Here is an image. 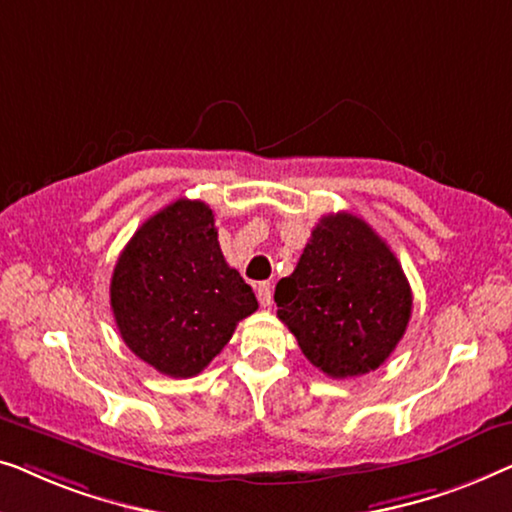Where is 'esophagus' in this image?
I'll return each mask as SVG.
<instances>
[{
  "label": "esophagus",
  "mask_w": 512,
  "mask_h": 512,
  "mask_svg": "<svg viewBox=\"0 0 512 512\" xmlns=\"http://www.w3.org/2000/svg\"><path fill=\"white\" fill-rule=\"evenodd\" d=\"M257 299H259V304H262L264 308L271 306V301H273V285L271 283H259L257 285Z\"/></svg>",
  "instance_id": "34e87169"
}]
</instances>
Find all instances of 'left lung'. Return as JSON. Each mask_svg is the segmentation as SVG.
Masks as SVG:
<instances>
[{
  "label": "left lung",
  "mask_w": 512,
  "mask_h": 512,
  "mask_svg": "<svg viewBox=\"0 0 512 512\" xmlns=\"http://www.w3.org/2000/svg\"><path fill=\"white\" fill-rule=\"evenodd\" d=\"M273 299L308 362L329 378L376 371L406 334L413 308L397 255L345 211L318 222Z\"/></svg>",
  "instance_id": "left-lung-1"
}]
</instances>
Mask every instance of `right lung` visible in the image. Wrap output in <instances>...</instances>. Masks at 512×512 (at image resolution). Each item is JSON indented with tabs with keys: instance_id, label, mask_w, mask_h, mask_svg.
<instances>
[{
	"instance_id": "1",
	"label": "right lung",
	"mask_w": 512,
	"mask_h": 512,
	"mask_svg": "<svg viewBox=\"0 0 512 512\" xmlns=\"http://www.w3.org/2000/svg\"><path fill=\"white\" fill-rule=\"evenodd\" d=\"M111 308L136 357L164 376L192 378L257 311V299L225 262L211 208L178 199L150 215L120 253Z\"/></svg>"
}]
</instances>
